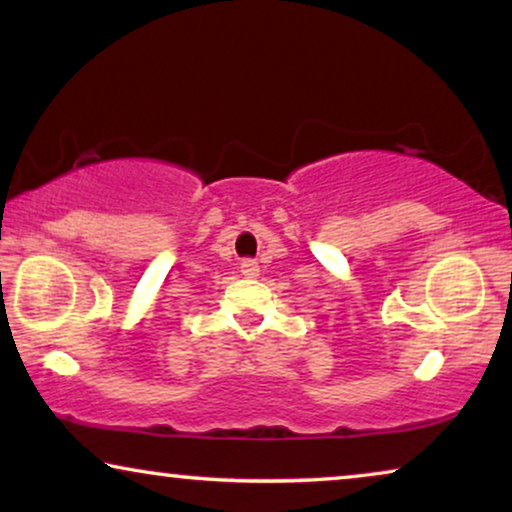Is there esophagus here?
<instances>
[{
    "instance_id": "obj_1",
    "label": "esophagus",
    "mask_w": 512,
    "mask_h": 512,
    "mask_svg": "<svg viewBox=\"0 0 512 512\" xmlns=\"http://www.w3.org/2000/svg\"><path fill=\"white\" fill-rule=\"evenodd\" d=\"M240 270H242V275L249 279L258 277V272H261V268H258V263L254 261V258H244V261L240 263Z\"/></svg>"
}]
</instances>
